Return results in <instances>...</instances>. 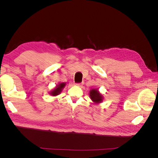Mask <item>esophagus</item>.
I'll return each instance as SVG.
<instances>
[{
  "label": "esophagus",
  "instance_id": "1",
  "mask_svg": "<svg viewBox=\"0 0 158 158\" xmlns=\"http://www.w3.org/2000/svg\"><path fill=\"white\" fill-rule=\"evenodd\" d=\"M76 85H77V86H78V87H81L82 85V83H77V84H76Z\"/></svg>",
  "mask_w": 158,
  "mask_h": 158
}]
</instances>
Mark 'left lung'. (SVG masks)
Listing matches in <instances>:
<instances>
[{"label":"left lung","instance_id":"1","mask_svg":"<svg viewBox=\"0 0 158 158\" xmlns=\"http://www.w3.org/2000/svg\"><path fill=\"white\" fill-rule=\"evenodd\" d=\"M89 98L95 104L101 103L103 100V96L99 92L98 88L92 89L89 91Z\"/></svg>","mask_w":158,"mask_h":158}]
</instances>
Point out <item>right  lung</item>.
<instances>
[{"label":"right lung","instance_id":"right-lung-1","mask_svg":"<svg viewBox=\"0 0 158 158\" xmlns=\"http://www.w3.org/2000/svg\"><path fill=\"white\" fill-rule=\"evenodd\" d=\"M65 85H66L65 82H62V83L58 84L56 85V87L55 88H53L51 91L49 92V94L52 95V96H56V95H59L61 93L62 90L63 89Z\"/></svg>","mask_w":158,"mask_h":158}]
</instances>
